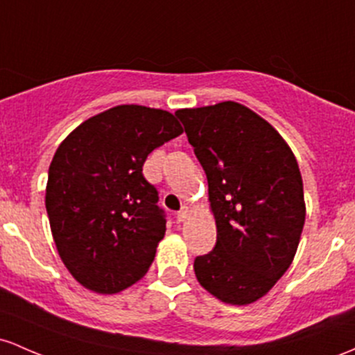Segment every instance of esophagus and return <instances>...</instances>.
Masks as SVG:
<instances>
[{
  "instance_id": "obj_1",
  "label": "esophagus",
  "mask_w": 355,
  "mask_h": 355,
  "mask_svg": "<svg viewBox=\"0 0 355 355\" xmlns=\"http://www.w3.org/2000/svg\"><path fill=\"white\" fill-rule=\"evenodd\" d=\"M187 216H189V207L184 205V207L177 212V222H184L187 219Z\"/></svg>"
}]
</instances>
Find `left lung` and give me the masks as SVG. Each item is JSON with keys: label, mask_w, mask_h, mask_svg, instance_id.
Instances as JSON below:
<instances>
[{"label": "left lung", "mask_w": 355, "mask_h": 355, "mask_svg": "<svg viewBox=\"0 0 355 355\" xmlns=\"http://www.w3.org/2000/svg\"><path fill=\"white\" fill-rule=\"evenodd\" d=\"M207 175L217 243L193 271L220 302L248 305L290 268L305 224L297 158L278 131L243 104L178 109Z\"/></svg>", "instance_id": "obj_1"}]
</instances>
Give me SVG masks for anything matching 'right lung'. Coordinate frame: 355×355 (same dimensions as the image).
<instances>
[{
  "label": "right lung",
  "mask_w": 355,
  "mask_h": 355,
  "mask_svg": "<svg viewBox=\"0 0 355 355\" xmlns=\"http://www.w3.org/2000/svg\"><path fill=\"white\" fill-rule=\"evenodd\" d=\"M182 133L168 111L123 104L84 121L57 148L45 207L58 254L87 290L118 293L151 266L166 219L143 163Z\"/></svg>",
  "instance_id": "right-lung-1"
}]
</instances>
